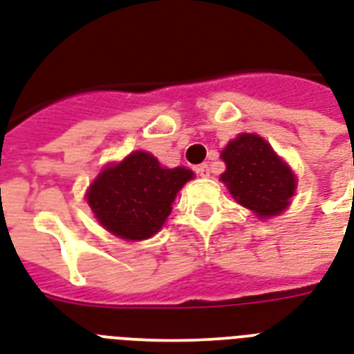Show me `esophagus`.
<instances>
[{
	"label": "esophagus",
	"instance_id": "34e87169",
	"mask_svg": "<svg viewBox=\"0 0 354 354\" xmlns=\"http://www.w3.org/2000/svg\"><path fill=\"white\" fill-rule=\"evenodd\" d=\"M197 175H199V177H208V175H210L208 164H201V166H197Z\"/></svg>",
	"mask_w": 354,
	"mask_h": 354
}]
</instances>
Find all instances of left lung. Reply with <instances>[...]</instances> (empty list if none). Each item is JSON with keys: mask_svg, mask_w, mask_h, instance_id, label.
I'll return each mask as SVG.
<instances>
[{"mask_svg": "<svg viewBox=\"0 0 354 354\" xmlns=\"http://www.w3.org/2000/svg\"><path fill=\"white\" fill-rule=\"evenodd\" d=\"M227 169L221 174L231 196L257 218L281 214L295 194L294 171L262 136L238 134L221 151Z\"/></svg>", "mask_w": 354, "mask_h": 354, "instance_id": "8db88e82", "label": "left lung"}]
</instances>
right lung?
<instances>
[{
	"instance_id": "add662e5",
	"label": "right lung",
	"mask_w": 354,
	"mask_h": 354,
	"mask_svg": "<svg viewBox=\"0 0 354 354\" xmlns=\"http://www.w3.org/2000/svg\"><path fill=\"white\" fill-rule=\"evenodd\" d=\"M194 179L186 168H164L151 153L133 151L101 169L86 190L95 220L123 240H147L162 229L179 190Z\"/></svg>"
}]
</instances>
